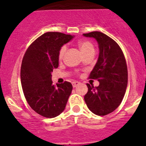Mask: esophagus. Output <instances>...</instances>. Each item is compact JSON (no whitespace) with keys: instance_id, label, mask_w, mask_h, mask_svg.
I'll return each mask as SVG.
<instances>
[{"instance_id":"esophagus-1","label":"esophagus","mask_w":146,"mask_h":146,"mask_svg":"<svg viewBox=\"0 0 146 146\" xmlns=\"http://www.w3.org/2000/svg\"><path fill=\"white\" fill-rule=\"evenodd\" d=\"M80 84V82H77V81H74V82H72V86H73V87L74 88L77 87Z\"/></svg>"}]
</instances>
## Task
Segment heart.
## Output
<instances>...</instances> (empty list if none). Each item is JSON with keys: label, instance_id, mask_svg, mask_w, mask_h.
I'll use <instances>...</instances> for the list:
<instances>
[{"label": "heart", "instance_id": "b5f03b06", "mask_svg": "<svg viewBox=\"0 0 146 146\" xmlns=\"http://www.w3.org/2000/svg\"><path fill=\"white\" fill-rule=\"evenodd\" d=\"M78 46H79L80 50L81 52L83 54V55L88 53V52H94V46H93V44L91 42H88V41H81V42H80L79 43H78ZM66 46H63V47L60 49L58 53L59 59L63 58L64 53H65L66 52Z\"/></svg>", "mask_w": 146, "mask_h": 146}]
</instances>
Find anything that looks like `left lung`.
<instances>
[{"label":"left lung","instance_id":"1","mask_svg":"<svg viewBox=\"0 0 146 146\" xmlns=\"http://www.w3.org/2000/svg\"><path fill=\"white\" fill-rule=\"evenodd\" d=\"M96 40L99 54L89 78L97 80L99 86L87 84L84 99L88 109L97 115H106L116 109L126 93L128 72L126 59L119 45L113 38L99 31L84 33Z\"/></svg>","mask_w":146,"mask_h":146}]
</instances>
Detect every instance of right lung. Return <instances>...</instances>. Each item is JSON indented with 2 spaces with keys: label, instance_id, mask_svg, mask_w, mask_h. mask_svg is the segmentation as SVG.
<instances>
[{
  "label": "right lung",
  "instance_id": "add662e5",
  "mask_svg": "<svg viewBox=\"0 0 146 146\" xmlns=\"http://www.w3.org/2000/svg\"><path fill=\"white\" fill-rule=\"evenodd\" d=\"M74 38L59 32H47L27 49L23 58L20 78L30 107L45 118L58 116L66 108L72 91L69 82L52 84V72L58 67L59 50Z\"/></svg>",
  "mask_w": 146,
  "mask_h": 146
}]
</instances>
